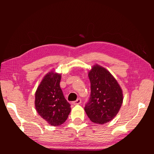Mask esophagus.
Here are the masks:
<instances>
[{
	"instance_id": "esophagus-1",
	"label": "esophagus",
	"mask_w": 154,
	"mask_h": 154,
	"mask_svg": "<svg viewBox=\"0 0 154 154\" xmlns=\"http://www.w3.org/2000/svg\"><path fill=\"white\" fill-rule=\"evenodd\" d=\"M73 105H79V104L82 103V100H81V98H77L76 100L73 101V102L72 103Z\"/></svg>"
}]
</instances>
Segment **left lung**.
Listing matches in <instances>:
<instances>
[{"instance_id": "1", "label": "left lung", "mask_w": 154, "mask_h": 154, "mask_svg": "<svg viewBox=\"0 0 154 154\" xmlns=\"http://www.w3.org/2000/svg\"><path fill=\"white\" fill-rule=\"evenodd\" d=\"M91 94L85 111L94 123L104 124L113 119L123 103V94L117 80L105 68L95 64L88 72Z\"/></svg>"}]
</instances>
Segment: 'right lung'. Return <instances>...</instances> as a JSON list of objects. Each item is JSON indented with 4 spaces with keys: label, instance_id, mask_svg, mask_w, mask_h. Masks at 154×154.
<instances>
[{
    "label": "right lung",
    "instance_id": "1",
    "mask_svg": "<svg viewBox=\"0 0 154 154\" xmlns=\"http://www.w3.org/2000/svg\"><path fill=\"white\" fill-rule=\"evenodd\" d=\"M61 75L48 72L41 81L35 93V108L38 115L51 126H58L65 122L71 112L60 86Z\"/></svg>",
    "mask_w": 154,
    "mask_h": 154
}]
</instances>
